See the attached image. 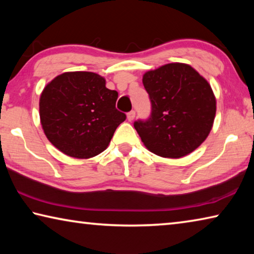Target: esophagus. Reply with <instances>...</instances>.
I'll return each mask as SVG.
<instances>
[{
	"mask_svg": "<svg viewBox=\"0 0 254 254\" xmlns=\"http://www.w3.org/2000/svg\"><path fill=\"white\" fill-rule=\"evenodd\" d=\"M127 118L128 121H133V119L135 118V112H134V111L128 112V113L127 114Z\"/></svg>",
	"mask_w": 254,
	"mask_h": 254,
	"instance_id": "1",
	"label": "esophagus"
}]
</instances>
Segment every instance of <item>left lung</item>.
I'll use <instances>...</instances> for the list:
<instances>
[{"label":"left lung","mask_w":254,"mask_h":254,"mask_svg":"<svg viewBox=\"0 0 254 254\" xmlns=\"http://www.w3.org/2000/svg\"><path fill=\"white\" fill-rule=\"evenodd\" d=\"M142 83L151 115L134 127L149 151L163 158L187 156L212 130L216 98L203 76L187 64H167L145 72Z\"/></svg>","instance_id":"obj_1"}]
</instances>
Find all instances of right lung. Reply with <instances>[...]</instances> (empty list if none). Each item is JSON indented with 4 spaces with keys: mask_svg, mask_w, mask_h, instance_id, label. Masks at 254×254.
Here are the masks:
<instances>
[{
    "mask_svg": "<svg viewBox=\"0 0 254 254\" xmlns=\"http://www.w3.org/2000/svg\"><path fill=\"white\" fill-rule=\"evenodd\" d=\"M119 94L91 71L64 72L47 84L39 101L44 132L59 151L77 159L95 157L109 147L127 115L117 110Z\"/></svg>",
    "mask_w": 254,
    "mask_h": 254,
    "instance_id": "1",
    "label": "right lung"
}]
</instances>
